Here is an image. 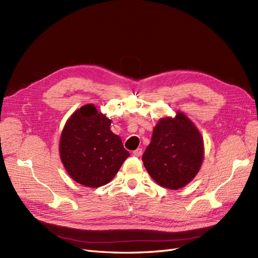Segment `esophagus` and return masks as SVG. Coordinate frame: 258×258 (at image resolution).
<instances>
[{
	"label": "esophagus",
	"instance_id": "34e87169",
	"mask_svg": "<svg viewBox=\"0 0 258 258\" xmlns=\"http://www.w3.org/2000/svg\"><path fill=\"white\" fill-rule=\"evenodd\" d=\"M132 155L136 156V157H140V156L142 155V148H137V150L132 153Z\"/></svg>",
	"mask_w": 258,
	"mask_h": 258
}]
</instances>
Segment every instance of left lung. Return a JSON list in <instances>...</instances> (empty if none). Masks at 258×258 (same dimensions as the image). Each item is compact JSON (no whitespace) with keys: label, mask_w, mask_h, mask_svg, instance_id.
Masks as SVG:
<instances>
[{"label":"left lung","mask_w":258,"mask_h":258,"mask_svg":"<svg viewBox=\"0 0 258 258\" xmlns=\"http://www.w3.org/2000/svg\"><path fill=\"white\" fill-rule=\"evenodd\" d=\"M205 157L204 138L184 113L156 123L151 144L142 156L148 174L158 185L178 189L191 182Z\"/></svg>","instance_id":"8db88e82"}]
</instances>
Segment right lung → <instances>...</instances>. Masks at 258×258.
<instances>
[{"label":"right lung","instance_id":"right-lung-1","mask_svg":"<svg viewBox=\"0 0 258 258\" xmlns=\"http://www.w3.org/2000/svg\"><path fill=\"white\" fill-rule=\"evenodd\" d=\"M112 120L93 104L69 117L61 132L60 159L75 182L95 188L110 183L129 157L121 139L111 131Z\"/></svg>","mask_w":258,"mask_h":258}]
</instances>
